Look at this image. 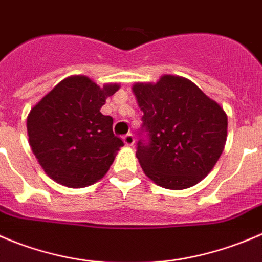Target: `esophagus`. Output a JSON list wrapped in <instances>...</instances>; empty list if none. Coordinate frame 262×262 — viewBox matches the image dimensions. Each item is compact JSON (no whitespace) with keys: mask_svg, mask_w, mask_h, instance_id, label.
<instances>
[{"mask_svg":"<svg viewBox=\"0 0 262 262\" xmlns=\"http://www.w3.org/2000/svg\"><path fill=\"white\" fill-rule=\"evenodd\" d=\"M123 141L127 146H133L134 143H135V138H134L133 134L128 133L123 136Z\"/></svg>","mask_w":262,"mask_h":262,"instance_id":"esophagus-1","label":"esophagus"}]
</instances>
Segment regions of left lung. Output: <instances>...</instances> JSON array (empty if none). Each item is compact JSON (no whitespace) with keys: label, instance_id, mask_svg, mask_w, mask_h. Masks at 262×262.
Instances as JSON below:
<instances>
[{"label":"left lung","instance_id":"8db88e82","mask_svg":"<svg viewBox=\"0 0 262 262\" xmlns=\"http://www.w3.org/2000/svg\"><path fill=\"white\" fill-rule=\"evenodd\" d=\"M141 129L136 157L157 185L190 188L210 173L226 141L228 117L198 86L178 76L136 83Z\"/></svg>","mask_w":262,"mask_h":262}]
</instances>
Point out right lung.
<instances>
[{
    "instance_id": "1",
    "label": "right lung",
    "mask_w": 262,
    "mask_h": 262,
    "mask_svg": "<svg viewBox=\"0 0 262 262\" xmlns=\"http://www.w3.org/2000/svg\"><path fill=\"white\" fill-rule=\"evenodd\" d=\"M118 89H101L84 76L68 77L32 109L27 121L29 144L52 180L83 188L108 172L124 144L113 134V118L100 108Z\"/></svg>"
}]
</instances>
